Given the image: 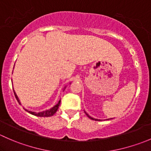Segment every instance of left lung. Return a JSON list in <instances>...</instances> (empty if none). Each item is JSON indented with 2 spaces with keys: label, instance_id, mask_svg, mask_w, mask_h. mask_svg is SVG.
I'll return each mask as SVG.
<instances>
[{
  "label": "left lung",
  "instance_id": "8db88e82",
  "mask_svg": "<svg viewBox=\"0 0 151 151\" xmlns=\"http://www.w3.org/2000/svg\"><path fill=\"white\" fill-rule=\"evenodd\" d=\"M85 114H86V115H87V116H88L89 118H91V120H94V121H101V120H99V119H96V118H92V117H91L89 115H88V113H87L86 112H85ZM108 120H109V119H108Z\"/></svg>",
  "mask_w": 151,
  "mask_h": 151
}]
</instances>
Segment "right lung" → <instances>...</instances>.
I'll use <instances>...</instances> for the list:
<instances>
[{"mask_svg":"<svg viewBox=\"0 0 151 151\" xmlns=\"http://www.w3.org/2000/svg\"><path fill=\"white\" fill-rule=\"evenodd\" d=\"M66 88V86L64 87V88H63V91L65 90V88ZM14 95H15V97H16L17 100V101L19 102V104H21L20 101H19V98H18V96H17L16 93H15V91H14ZM60 100H59L57 104L55 105L54 106H52V108H50V109H47V110H45V111H42V112H33V111H30V110H28V109H25V108L24 109H25V110L27 111V112H29L30 114H31V115H35V116H38V117H50V116H52L53 115H54L55 113L56 112H57L58 109L59 108V106H60Z\"/></svg>","mask_w":151,"mask_h":151,"instance_id":"right-lung-1","label":"right lung"}]
</instances>
